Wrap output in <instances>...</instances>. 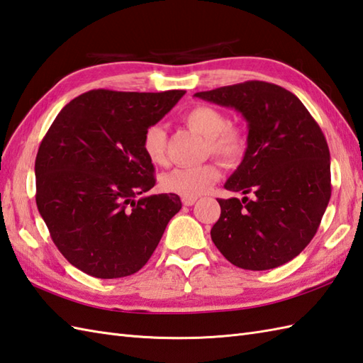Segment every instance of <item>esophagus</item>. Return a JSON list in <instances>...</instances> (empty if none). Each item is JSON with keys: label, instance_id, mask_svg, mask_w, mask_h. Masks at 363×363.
Listing matches in <instances>:
<instances>
[{"label": "esophagus", "instance_id": "1", "mask_svg": "<svg viewBox=\"0 0 363 363\" xmlns=\"http://www.w3.org/2000/svg\"><path fill=\"white\" fill-rule=\"evenodd\" d=\"M182 202H183L184 206H191V205H194V203L197 202V197H186V196H183V197H182Z\"/></svg>", "mask_w": 363, "mask_h": 363}]
</instances>
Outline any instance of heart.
Masks as SVG:
<instances>
[{
	"label": "heart",
	"mask_w": 363,
	"mask_h": 363,
	"mask_svg": "<svg viewBox=\"0 0 363 363\" xmlns=\"http://www.w3.org/2000/svg\"><path fill=\"white\" fill-rule=\"evenodd\" d=\"M183 121L192 130L206 138V150L225 163H236L247 149L244 133L228 127V119L220 110L209 106H197L183 115ZM143 152L152 164L166 161V132L155 124L143 135ZM220 179V167L214 161L189 167H174L160 177V186L172 194L196 197L203 194Z\"/></svg>",
	"instance_id": "b5f03b06"
}]
</instances>
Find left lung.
<instances>
[{"mask_svg":"<svg viewBox=\"0 0 363 363\" xmlns=\"http://www.w3.org/2000/svg\"><path fill=\"white\" fill-rule=\"evenodd\" d=\"M239 111L247 150L225 183L253 199H219L214 245L236 267L269 270L300 255L331 199V157L315 119L286 88L248 80L194 94Z\"/></svg>","mask_w":363,"mask_h":363,"instance_id":"obj_1","label":"left lung"}]
</instances>
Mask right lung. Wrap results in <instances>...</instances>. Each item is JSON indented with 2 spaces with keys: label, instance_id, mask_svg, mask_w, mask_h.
Returning <instances> with one entry per match:
<instances>
[{
  "label": "right lung",
  "instance_id": "add662e5",
  "mask_svg": "<svg viewBox=\"0 0 363 363\" xmlns=\"http://www.w3.org/2000/svg\"><path fill=\"white\" fill-rule=\"evenodd\" d=\"M183 94L86 91L60 110L40 144L38 213L55 247L86 275H133L182 209L177 194L135 197L155 186L143 135Z\"/></svg>",
  "mask_w": 363,
  "mask_h": 363
}]
</instances>
